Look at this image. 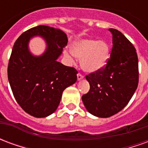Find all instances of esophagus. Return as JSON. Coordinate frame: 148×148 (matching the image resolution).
I'll return each mask as SVG.
<instances>
[{"label":"esophagus","mask_w":148,"mask_h":148,"mask_svg":"<svg viewBox=\"0 0 148 148\" xmlns=\"http://www.w3.org/2000/svg\"><path fill=\"white\" fill-rule=\"evenodd\" d=\"M77 80L80 81L82 80V79H83L84 76L82 74H80V73H78V74H77Z\"/></svg>","instance_id":"34e87169"}]
</instances>
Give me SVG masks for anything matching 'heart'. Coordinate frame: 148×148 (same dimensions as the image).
Returning <instances> with one entry per match:
<instances>
[{
	"mask_svg": "<svg viewBox=\"0 0 148 148\" xmlns=\"http://www.w3.org/2000/svg\"><path fill=\"white\" fill-rule=\"evenodd\" d=\"M71 53L81 58V66L86 72H97L106 66L109 58V47L103 40L85 39L71 45Z\"/></svg>",
	"mask_w": 148,
	"mask_h": 148,
	"instance_id": "heart-1",
	"label": "heart"
}]
</instances>
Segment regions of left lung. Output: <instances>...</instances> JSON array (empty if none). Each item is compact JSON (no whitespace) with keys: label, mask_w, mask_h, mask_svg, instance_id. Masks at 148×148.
<instances>
[{"label":"left lung","mask_w":148,"mask_h":148,"mask_svg":"<svg viewBox=\"0 0 148 148\" xmlns=\"http://www.w3.org/2000/svg\"><path fill=\"white\" fill-rule=\"evenodd\" d=\"M112 48L106 66L86 76L89 92L82 97L85 107L98 117H109L124 109L133 96L139 82L136 49L121 32L109 28Z\"/></svg>","instance_id":"obj_1"}]
</instances>
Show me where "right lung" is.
Returning a JSON list of instances; mask_svg holds the SVG:
<instances>
[{"label": "right lung", "mask_w": 148, "mask_h": 148, "mask_svg": "<svg viewBox=\"0 0 148 148\" xmlns=\"http://www.w3.org/2000/svg\"><path fill=\"white\" fill-rule=\"evenodd\" d=\"M35 35L43 37L47 50L34 56L28 42ZM68 42L58 28L39 25L28 29L15 42L8 61V78L17 103L35 117H46L57 109L66 87L77 81V70L57 61Z\"/></svg>", "instance_id": "add662e5"}]
</instances>
